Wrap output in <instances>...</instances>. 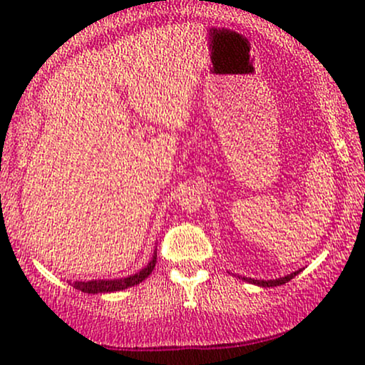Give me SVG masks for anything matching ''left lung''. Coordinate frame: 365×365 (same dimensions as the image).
Segmentation results:
<instances>
[{"mask_svg":"<svg viewBox=\"0 0 365 365\" xmlns=\"http://www.w3.org/2000/svg\"><path fill=\"white\" fill-rule=\"evenodd\" d=\"M299 274V271L289 274V276H284V277H279V279H274V281H257V279H247V277H242L244 281L251 282V284H256V286H262V287H276V286H282V284H286L291 281L292 277H296Z\"/></svg>","mask_w":365,"mask_h":365,"instance_id":"obj_1","label":"left lung"}]
</instances>
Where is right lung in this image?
Instances as JSON below:
<instances>
[{"label":"right lung","mask_w":365,"mask_h":365,"mask_svg":"<svg viewBox=\"0 0 365 365\" xmlns=\"http://www.w3.org/2000/svg\"><path fill=\"white\" fill-rule=\"evenodd\" d=\"M156 259H158V254H154L151 262H149L148 266L143 269V271L134 274V276H129V277H124V279H116V281H86V282L76 281V282H73L71 286L76 287L78 291H83V292H88V294L123 291V289L138 286L139 282H143L144 279H146L149 274L153 272L154 266H156Z\"/></svg>","instance_id":"add662e5"}]
</instances>
